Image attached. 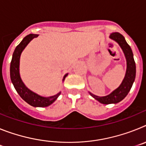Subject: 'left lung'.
Returning <instances> with one entry per match:
<instances>
[{
    "instance_id": "1",
    "label": "left lung",
    "mask_w": 146,
    "mask_h": 146,
    "mask_svg": "<svg viewBox=\"0 0 146 146\" xmlns=\"http://www.w3.org/2000/svg\"><path fill=\"white\" fill-rule=\"evenodd\" d=\"M110 38L117 42L123 51L126 60V70L124 78L119 87L117 88L115 90L107 96H98L89 92L92 97L104 104H116L122 101L129 92L133 82H135V76H136V66L134 60L133 53L130 46L126 42L124 37L121 33L114 32L110 33Z\"/></svg>"
}]
</instances>
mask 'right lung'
Listing matches in <instances>:
<instances>
[{
	"label": "right lung",
	"instance_id": "1",
	"mask_svg": "<svg viewBox=\"0 0 146 146\" xmlns=\"http://www.w3.org/2000/svg\"><path fill=\"white\" fill-rule=\"evenodd\" d=\"M38 34H33V33L28 35L17 46L15 51L13 52L11 65H10V77H11V82H12L15 88L16 89L17 92L19 94L20 97L24 101L35 108H44V107H47L50 104H52L60 96L61 92L58 93L54 96H47V97L40 96L36 93L33 92L26 87V86L24 84V82L22 80L20 74V55L24 49L29 44V42L34 38L38 37ZM67 75L68 74H66L64 75V78H63V82Z\"/></svg>",
	"mask_w": 146,
	"mask_h": 146
}]
</instances>
